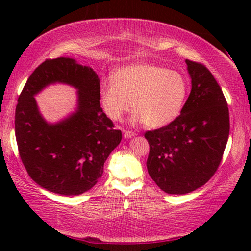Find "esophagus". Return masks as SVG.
Wrapping results in <instances>:
<instances>
[{"label":"esophagus","mask_w":251,"mask_h":251,"mask_svg":"<svg viewBox=\"0 0 251 251\" xmlns=\"http://www.w3.org/2000/svg\"><path fill=\"white\" fill-rule=\"evenodd\" d=\"M123 136H125V138H131V137L135 136V132L129 131V130H125V131H123Z\"/></svg>","instance_id":"obj_1"}]
</instances>
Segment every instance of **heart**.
<instances>
[{
    "mask_svg": "<svg viewBox=\"0 0 251 251\" xmlns=\"http://www.w3.org/2000/svg\"><path fill=\"white\" fill-rule=\"evenodd\" d=\"M187 81L178 72L151 64L122 67L101 87L100 100L109 119L119 121L131 108L133 120L161 128L180 114L187 96Z\"/></svg>",
    "mask_w": 251,
    "mask_h": 251,
    "instance_id": "1",
    "label": "heart"
}]
</instances>
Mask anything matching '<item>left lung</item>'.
<instances>
[{
    "label": "left lung",
    "instance_id": "8db88e82",
    "mask_svg": "<svg viewBox=\"0 0 251 251\" xmlns=\"http://www.w3.org/2000/svg\"><path fill=\"white\" fill-rule=\"evenodd\" d=\"M192 90L173 122L145 132L147 171L168 194H186L217 171L229 135L226 99L203 64L186 59Z\"/></svg>",
    "mask_w": 251,
    "mask_h": 251
}]
</instances>
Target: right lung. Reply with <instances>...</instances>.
I'll return each instance as SVG.
<instances>
[{"instance_id":"obj_1","label":"right lung","mask_w":251,"mask_h":251,"mask_svg":"<svg viewBox=\"0 0 251 251\" xmlns=\"http://www.w3.org/2000/svg\"><path fill=\"white\" fill-rule=\"evenodd\" d=\"M56 81L78 89V109L64 122L49 125L33 96ZM99 100L98 75L72 58L47 59L30 74L18 98L15 131L24 167L41 187L78 195L97 184L105 161L122 139L121 130L114 129Z\"/></svg>"}]
</instances>
